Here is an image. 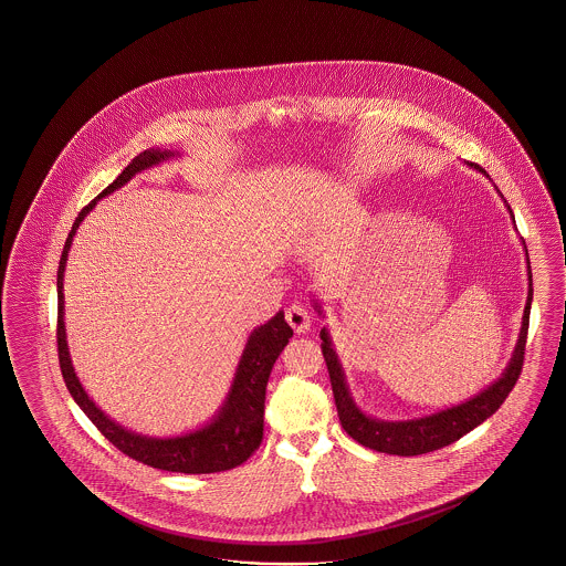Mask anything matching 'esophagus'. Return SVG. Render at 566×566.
<instances>
[{
	"label": "esophagus",
	"instance_id": "34e87169",
	"mask_svg": "<svg viewBox=\"0 0 566 566\" xmlns=\"http://www.w3.org/2000/svg\"><path fill=\"white\" fill-rule=\"evenodd\" d=\"M286 322L291 324L292 329L296 334H305V332H308V327H311V313L303 305H292L286 311Z\"/></svg>",
	"mask_w": 566,
	"mask_h": 566
}]
</instances>
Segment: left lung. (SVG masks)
Segmentation results:
<instances>
[{"mask_svg":"<svg viewBox=\"0 0 566 566\" xmlns=\"http://www.w3.org/2000/svg\"><path fill=\"white\" fill-rule=\"evenodd\" d=\"M467 166L481 171L483 176H488V171L483 170L478 164L467 161ZM504 203H506V199H504ZM509 213L514 220L511 207H509ZM523 244H525V240H523ZM525 258H527L530 291H527V303H525V311H523V322H521V332H518V340L514 346L513 357L509 360L506 369L502 371V376L497 377L494 384H490L485 390H481L473 398L464 400L457 407L444 409V411L431 412L426 417L407 419V421H381V419L365 415L350 396L346 376H344L343 363L334 350L329 332L326 327H322V332H319L322 353H324L327 371H329L336 409H338V417H340L344 431L353 440H357L365 448H371L377 452H386V454H398V457L426 454V452H433L438 448H444V446L457 442L459 438H463L464 433L478 428L488 417H492L500 409V405L506 400V396L511 395L516 379L521 376V369H523V355H525L533 301L532 265H530L527 247H525ZM313 307L324 317V308L315 298H313Z\"/></svg>","mask_w":566,"mask_h":566,"instance_id":"8db88e82","label":"left lung"}]
</instances>
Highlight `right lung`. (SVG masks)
<instances>
[{"mask_svg":"<svg viewBox=\"0 0 566 566\" xmlns=\"http://www.w3.org/2000/svg\"><path fill=\"white\" fill-rule=\"evenodd\" d=\"M180 151L171 149H147L138 154L120 176L95 197L88 206L78 213L72 223L69 239L64 244L60 268H57V357L60 369L66 381L70 395L74 402L83 409L93 426L102 431L103 436L116 446L126 457L135 459L138 463L149 464L154 469L171 471V473H218L228 471L244 463L261 444L263 438V409H265V388L272 374L275 359L284 350V346L292 338V327L284 319V311H277L274 317L255 327L244 344L240 355L237 374L232 377V386L223 398L222 407L207 421L206 426L192 429L182 436L171 438H151L143 436L133 429L122 428L114 419L93 402L86 395L81 379L76 376L72 359H70L69 340H66V324H64V272L72 247L74 234L86 213L93 211L97 201L112 195L114 190L122 189L138 171L154 168L157 164L178 157Z\"/></svg>","mask_w":566,"mask_h":566,"instance_id":"1","label":"right lung"}]
</instances>
